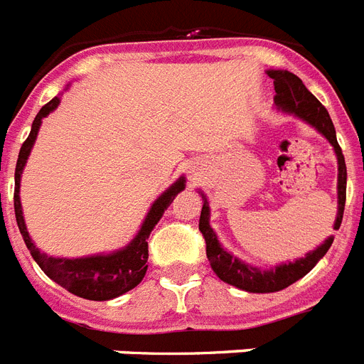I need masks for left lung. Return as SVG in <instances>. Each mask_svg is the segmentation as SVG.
Returning a JSON list of instances; mask_svg holds the SVG:
<instances>
[{
    "instance_id": "obj_1",
    "label": "left lung",
    "mask_w": 364,
    "mask_h": 364,
    "mask_svg": "<svg viewBox=\"0 0 364 364\" xmlns=\"http://www.w3.org/2000/svg\"><path fill=\"white\" fill-rule=\"evenodd\" d=\"M267 75L270 78H274L276 107L282 112L297 116V118L304 120L312 127H316L333 144L336 159H338V214H336V220H334V229H338L340 223H342V216H344L348 173H346L344 154H342V148L336 141V132H334L329 112L308 92L306 86L302 84L297 75H293L289 71H267ZM208 220H210V208H208V203H206L205 197V205H203L199 218V231L205 237L206 257L210 261L212 270L225 284H231V286L250 293H274L295 284L316 267V263L327 254V250L331 248V244L334 240L333 237H329L321 246H318L314 252L306 254L295 263H282L276 264L274 269L261 270L257 267H252V264L237 259L235 255L229 254L228 250H223L220 240H218L216 232L212 231Z\"/></svg>"
}]
</instances>
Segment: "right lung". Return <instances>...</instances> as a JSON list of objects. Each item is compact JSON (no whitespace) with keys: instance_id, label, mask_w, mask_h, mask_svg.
Segmentation results:
<instances>
[{"instance_id":"right-lung-1","label":"right lung","mask_w":364,"mask_h":364,"mask_svg":"<svg viewBox=\"0 0 364 364\" xmlns=\"http://www.w3.org/2000/svg\"><path fill=\"white\" fill-rule=\"evenodd\" d=\"M60 105V97H54L52 101L43 107L37 112L31 132L28 139L20 148L18 161H16V171H14V214H16V223H18L20 235L24 238L26 246L30 250L31 257L37 261L41 269L45 270L48 278L65 287L67 291L77 295V297L88 299V301H109V299L120 297L129 289L136 287L142 282L148 269V237L156 223L161 220L167 206L173 203V199L186 188L184 176H180L168 190H165L158 199L154 200L152 208L144 218L141 225V231L126 248L118 250L114 254L107 255H90V257H78V259H63V257H48L46 254H41L39 248H35L31 242L30 232L26 229L24 216H22V205H20V176L24 171V165L28 161L33 142L39 133L41 122L45 116H48L52 110Z\"/></svg>"}]
</instances>
